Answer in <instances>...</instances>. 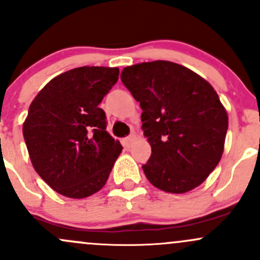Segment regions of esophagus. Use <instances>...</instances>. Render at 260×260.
<instances>
[{
	"instance_id": "esophagus-1",
	"label": "esophagus",
	"mask_w": 260,
	"mask_h": 260,
	"mask_svg": "<svg viewBox=\"0 0 260 260\" xmlns=\"http://www.w3.org/2000/svg\"><path fill=\"white\" fill-rule=\"evenodd\" d=\"M136 138H137V137H136V135H135V133H133V135H131L129 137L125 138V141H124V142H125V144H127L128 147L132 146V143H133V142L136 141Z\"/></svg>"
}]
</instances>
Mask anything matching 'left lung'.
I'll use <instances>...</instances> for the list:
<instances>
[{"label": "left lung", "instance_id": "obj_1", "mask_svg": "<svg viewBox=\"0 0 260 260\" xmlns=\"http://www.w3.org/2000/svg\"><path fill=\"white\" fill-rule=\"evenodd\" d=\"M121 80L142 108V129L152 154L142 166L158 189L185 193L219 163L228 114L217 92L189 68L169 61L123 68Z\"/></svg>", "mask_w": 260, "mask_h": 260}]
</instances>
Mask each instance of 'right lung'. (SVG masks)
Returning <instances> with one entry per match:
<instances>
[{"label": "right lung", "mask_w": 260, "mask_h": 260, "mask_svg": "<svg viewBox=\"0 0 260 260\" xmlns=\"http://www.w3.org/2000/svg\"><path fill=\"white\" fill-rule=\"evenodd\" d=\"M117 67L73 68L38 92L23 122L32 166L53 190L81 199L102 189L122 152L98 107L118 81Z\"/></svg>", "instance_id": "right-lung-1"}]
</instances>
